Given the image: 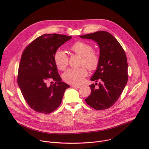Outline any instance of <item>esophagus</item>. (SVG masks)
<instances>
[{"instance_id":"1","label":"esophagus","mask_w":149,"mask_h":149,"mask_svg":"<svg viewBox=\"0 0 149 149\" xmlns=\"http://www.w3.org/2000/svg\"><path fill=\"white\" fill-rule=\"evenodd\" d=\"M71 86L73 88H79L81 87V85H72Z\"/></svg>"}]
</instances>
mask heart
<instances>
[{"label":"heart","mask_w":149,"mask_h":149,"mask_svg":"<svg viewBox=\"0 0 149 149\" xmlns=\"http://www.w3.org/2000/svg\"><path fill=\"white\" fill-rule=\"evenodd\" d=\"M70 49L74 53L82 56L81 65L86 66L90 71L96 70L99 67L100 63V54L93 50L91 44L82 41H77L70 46ZM54 61L58 69L64 71L68 65V56L65 52L58 49L54 53ZM86 67L82 66L78 68L68 69L63 75L64 81L74 85L82 83L88 73Z\"/></svg>","instance_id":"heart-1"}]
</instances>
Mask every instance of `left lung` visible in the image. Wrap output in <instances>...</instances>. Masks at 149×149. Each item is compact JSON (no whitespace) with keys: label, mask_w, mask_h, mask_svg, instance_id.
Here are the masks:
<instances>
[{"label":"left lung","mask_w":149,"mask_h":149,"mask_svg":"<svg viewBox=\"0 0 149 149\" xmlns=\"http://www.w3.org/2000/svg\"><path fill=\"white\" fill-rule=\"evenodd\" d=\"M95 41L100 48V63L91 81L97 84L89 85L91 95L86 103L96 110L107 109L118 100L128 80L127 61L123 48L109 33L99 31L79 36Z\"/></svg>","instance_id":"obj_1"}]
</instances>
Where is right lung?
<instances>
[{"label":"right lung","instance_id":"obj_1","mask_svg":"<svg viewBox=\"0 0 149 149\" xmlns=\"http://www.w3.org/2000/svg\"><path fill=\"white\" fill-rule=\"evenodd\" d=\"M71 38L63 34H45L30 43L22 54L17 83L24 100L37 112L47 114L56 110L61 103L65 91L70 87L61 81L54 54ZM48 81L55 83L48 86Z\"/></svg>","mask_w":149,"mask_h":149}]
</instances>
